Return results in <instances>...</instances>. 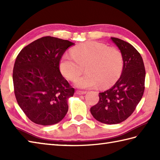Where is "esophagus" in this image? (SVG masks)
<instances>
[{"label": "esophagus", "mask_w": 160, "mask_h": 160, "mask_svg": "<svg viewBox=\"0 0 160 160\" xmlns=\"http://www.w3.org/2000/svg\"><path fill=\"white\" fill-rule=\"evenodd\" d=\"M87 93V91H76V93L78 95H84Z\"/></svg>", "instance_id": "34e87169"}]
</instances>
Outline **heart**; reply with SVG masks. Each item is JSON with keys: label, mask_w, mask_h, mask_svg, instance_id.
Here are the masks:
<instances>
[{"label": "heart", "mask_w": 160, "mask_h": 160, "mask_svg": "<svg viewBox=\"0 0 160 160\" xmlns=\"http://www.w3.org/2000/svg\"><path fill=\"white\" fill-rule=\"evenodd\" d=\"M84 67L87 73L76 81V86L81 89L99 85L104 88L113 84L120 78L123 57L115 47L91 41L73 47L71 54H65L60 62L61 73L71 81L83 73Z\"/></svg>", "instance_id": "b5f03b06"}]
</instances>
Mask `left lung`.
<instances>
[{
	"instance_id": "1",
	"label": "left lung",
	"mask_w": 160,
	"mask_h": 160,
	"mask_svg": "<svg viewBox=\"0 0 160 160\" xmlns=\"http://www.w3.org/2000/svg\"><path fill=\"white\" fill-rule=\"evenodd\" d=\"M123 57L120 78L111 89L99 93V101L91 108L96 120L115 124L127 120L133 113L144 91L146 71L142 58L130 43L111 38Z\"/></svg>"
}]
</instances>
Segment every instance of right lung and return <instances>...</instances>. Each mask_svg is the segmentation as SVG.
Masks as SVG:
<instances>
[{
  "instance_id": "1",
  "label": "right lung",
  "mask_w": 160,
  "mask_h": 160,
  "mask_svg": "<svg viewBox=\"0 0 160 160\" xmlns=\"http://www.w3.org/2000/svg\"><path fill=\"white\" fill-rule=\"evenodd\" d=\"M73 45L67 40L42 37L24 47L16 58L13 82L17 102L37 124L58 123L67 113V100L75 89L62 76L59 64Z\"/></svg>"
}]
</instances>
